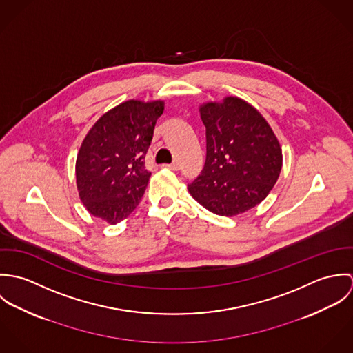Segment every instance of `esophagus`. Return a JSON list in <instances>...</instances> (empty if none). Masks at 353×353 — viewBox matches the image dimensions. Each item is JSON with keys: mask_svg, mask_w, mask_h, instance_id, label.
Returning <instances> with one entry per match:
<instances>
[{"mask_svg": "<svg viewBox=\"0 0 353 353\" xmlns=\"http://www.w3.org/2000/svg\"><path fill=\"white\" fill-rule=\"evenodd\" d=\"M163 167L170 168V170H172V171H176V170H179V163H178V161H174V163H171V164H163Z\"/></svg>", "mask_w": 353, "mask_h": 353, "instance_id": "1", "label": "esophagus"}]
</instances>
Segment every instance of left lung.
<instances>
[{"label": "left lung", "instance_id": "obj_1", "mask_svg": "<svg viewBox=\"0 0 353 353\" xmlns=\"http://www.w3.org/2000/svg\"><path fill=\"white\" fill-rule=\"evenodd\" d=\"M200 115L206 160L189 193L214 214L245 213L276 185L283 167L280 143L262 114L241 98L203 103Z\"/></svg>", "mask_w": 353, "mask_h": 353}]
</instances>
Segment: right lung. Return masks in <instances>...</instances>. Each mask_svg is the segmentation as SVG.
Returning <instances> with one entry per match:
<instances>
[{
  "mask_svg": "<svg viewBox=\"0 0 353 353\" xmlns=\"http://www.w3.org/2000/svg\"><path fill=\"white\" fill-rule=\"evenodd\" d=\"M163 110V101H123L87 133L76 159V185L92 216L117 224L137 208L151 176L144 159Z\"/></svg>",
  "mask_w": 353,
  "mask_h": 353,
  "instance_id": "add662e5",
  "label": "right lung"
}]
</instances>
